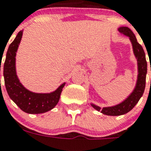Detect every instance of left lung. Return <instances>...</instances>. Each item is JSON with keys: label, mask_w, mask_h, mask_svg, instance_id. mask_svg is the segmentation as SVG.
I'll use <instances>...</instances> for the list:
<instances>
[{"label": "left lung", "mask_w": 151, "mask_h": 151, "mask_svg": "<svg viewBox=\"0 0 151 151\" xmlns=\"http://www.w3.org/2000/svg\"><path fill=\"white\" fill-rule=\"evenodd\" d=\"M118 31L121 34L129 37V40L131 41L133 53L137 59L138 75H137L136 86H135V88L133 89L132 92L119 104L113 106L101 108L99 106L91 103V106L94 109L98 111H100L103 114L109 115V116H119V115L125 114L136 105V103L140 99L143 92H144V90H145L146 76L147 73V63L146 60L145 52L143 51V47L138 43L133 32L127 27H119Z\"/></svg>", "instance_id": "8db88e82"}]
</instances>
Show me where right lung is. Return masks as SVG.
I'll return each mask as SVG.
<instances>
[{
  "instance_id": "1",
  "label": "right lung",
  "mask_w": 151,
  "mask_h": 151,
  "mask_svg": "<svg viewBox=\"0 0 151 151\" xmlns=\"http://www.w3.org/2000/svg\"><path fill=\"white\" fill-rule=\"evenodd\" d=\"M22 36V30H21L10 44L7 51L4 64V78L6 90L11 99L22 111L32 114L48 112L59 103L60 95L66 83H63L56 90L50 93L30 92L22 85L18 78L15 69V56Z\"/></svg>"
}]
</instances>
